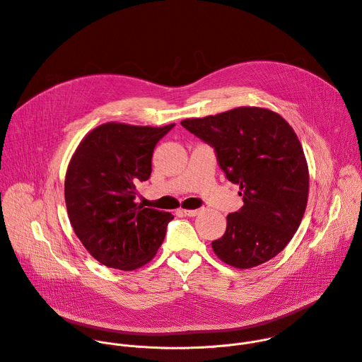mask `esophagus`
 <instances>
[{
  "instance_id": "1",
  "label": "esophagus",
  "mask_w": 362,
  "mask_h": 362,
  "mask_svg": "<svg viewBox=\"0 0 362 362\" xmlns=\"http://www.w3.org/2000/svg\"><path fill=\"white\" fill-rule=\"evenodd\" d=\"M182 212L186 215V216H197L200 212H202V209H182Z\"/></svg>"
}]
</instances>
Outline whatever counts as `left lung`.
Returning a JSON list of instances; mask_svg holds the SVG:
<instances>
[{"mask_svg": "<svg viewBox=\"0 0 362 362\" xmlns=\"http://www.w3.org/2000/svg\"><path fill=\"white\" fill-rule=\"evenodd\" d=\"M180 124L215 147L219 166L243 199L242 209L226 216L214 252L238 269L268 262L292 239L308 203L309 172L296 133L281 115L250 106Z\"/></svg>", "mask_w": 362, "mask_h": 362, "instance_id": "obj_1", "label": "left lung"}]
</instances>
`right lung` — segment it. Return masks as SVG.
Masks as SVG:
<instances>
[{"instance_id":"1","label":"right lung","mask_w":362,"mask_h":362,"mask_svg":"<svg viewBox=\"0 0 362 362\" xmlns=\"http://www.w3.org/2000/svg\"><path fill=\"white\" fill-rule=\"evenodd\" d=\"M175 126L109 122L88 132L67 168L70 223L100 264L134 271L158 253L172 214L136 203V185L151 173L154 146Z\"/></svg>"}]
</instances>
